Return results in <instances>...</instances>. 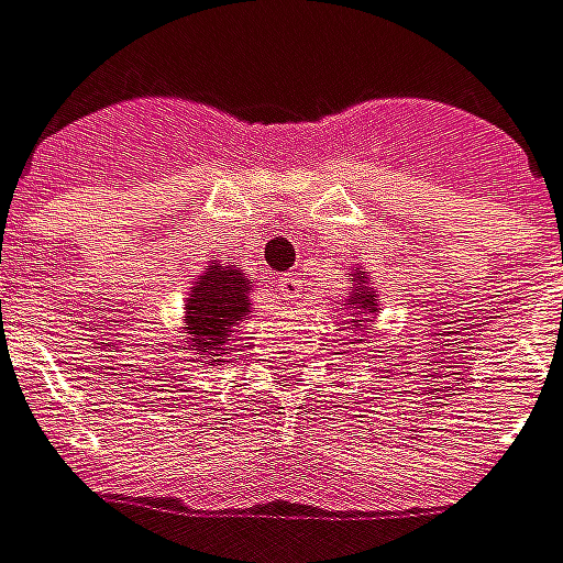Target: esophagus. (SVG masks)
I'll use <instances>...</instances> for the list:
<instances>
[{"instance_id": "esophagus-1", "label": "esophagus", "mask_w": 563, "mask_h": 563, "mask_svg": "<svg viewBox=\"0 0 563 563\" xmlns=\"http://www.w3.org/2000/svg\"><path fill=\"white\" fill-rule=\"evenodd\" d=\"M277 286H280L283 298H301V292H305V280L298 274H283Z\"/></svg>"}]
</instances>
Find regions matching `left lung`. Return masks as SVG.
<instances>
[{
  "mask_svg": "<svg viewBox=\"0 0 563 563\" xmlns=\"http://www.w3.org/2000/svg\"><path fill=\"white\" fill-rule=\"evenodd\" d=\"M369 271H363V267H357V271H351V292L345 296V320H342V327L345 330H354L357 335H361L363 330H366V323H373V317H376L382 308H378V296L373 292V286H369ZM354 342H363V335L361 339H354Z\"/></svg>",
  "mask_w": 563,
  "mask_h": 563,
  "instance_id": "obj_1",
  "label": "left lung"
}]
</instances>
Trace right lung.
Masks as SVG:
<instances>
[{
    "mask_svg": "<svg viewBox=\"0 0 563 563\" xmlns=\"http://www.w3.org/2000/svg\"><path fill=\"white\" fill-rule=\"evenodd\" d=\"M252 313V280L236 265L209 262L197 280L190 283L185 301L187 345L185 354H194L190 363H200L216 369L231 354V342L236 327Z\"/></svg>",
    "mask_w": 563,
    "mask_h": 563,
    "instance_id": "obj_1",
    "label": "right lung"
}]
</instances>
